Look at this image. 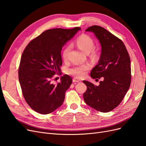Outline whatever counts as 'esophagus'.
Masks as SVG:
<instances>
[{
  "instance_id": "34e87169",
  "label": "esophagus",
  "mask_w": 146,
  "mask_h": 146,
  "mask_svg": "<svg viewBox=\"0 0 146 146\" xmlns=\"http://www.w3.org/2000/svg\"><path fill=\"white\" fill-rule=\"evenodd\" d=\"M72 81H73L74 83H78V82H81V80H78V78H74Z\"/></svg>"
}]
</instances>
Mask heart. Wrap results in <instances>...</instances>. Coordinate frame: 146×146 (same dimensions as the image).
<instances>
[{
	"instance_id": "1",
	"label": "heart",
	"mask_w": 146,
	"mask_h": 146,
	"mask_svg": "<svg viewBox=\"0 0 146 146\" xmlns=\"http://www.w3.org/2000/svg\"><path fill=\"white\" fill-rule=\"evenodd\" d=\"M76 44L82 51L86 53V54H88L94 47V42L88 35H82L77 39ZM70 49H71V46L70 45H68L64 48L63 52V58L64 60H67L69 52ZM89 66L87 64L76 66L69 69L68 70V73L74 77L80 78L85 76L86 71L89 69Z\"/></svg>"
}]
</instances>
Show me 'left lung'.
Segmentation results:
<instances>
[{
	"label": "left lung",
	"mask_w": 146,
	"mask_h": 146,
	"mask_svg": "<svg viewBox=\"0 0 146 146\" xmlns=\"http://www.w3.org/2000/svg\"><path fill=\"white\" fill-rule=\"evenodd\" d=\"M86 32L93 33L101 46L98 64L92 69V78L102 77L96 86L84 80L87 90L83 94L85 103L99 111L107 113L120 104L131 82L130 59L123 42L104 28L93 25Z\"/></svg>",
	"instance_id": "8db88e82"
}]
</instances>
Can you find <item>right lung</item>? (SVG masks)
<instances>
[{"instance_id": "right-lung-1", "label": "right lung", "mask_w": 146, "mask_h": 146, "mask_svg": "<svg viewBox=\"0 0 146 146\" xmlns=\"http://www.w3.org/2000/svg\"><path fill=\"white\" fill-rule=\"evenodd\" d=\"M80 30H47L25 47L21 59L19 80L25 101L35 111L47 114L63 104L72 78L64 74L56 85L51 79L61 70L63 47Z\"/></svg>"}]
</instances>
